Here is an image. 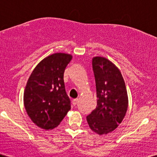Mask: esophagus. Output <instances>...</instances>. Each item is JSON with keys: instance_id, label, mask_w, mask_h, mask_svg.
<instances>
[{"instance_id": "1", "label": "esophagus", "mask_w": 157, "mask_h": 157, "mask_svg": "<svg viewBox=\"0 0 157 157\" xmlns=\"http://www.w3.org/2000/svg\"><path fill=\"white\" fill-rule=\"evenodd\" d=\"M78 101H79L78 99H75V100H73V101H72L73 105H76L78 103Z\"/></svg>"}]
</instances>
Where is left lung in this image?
Here are the masks:
<instances>
[{"label":"left lung","mask_w":157,"mask_h":157,"mask_svg":"<svg viewBox=\"0 0 157 157\" xmlns=\"http://www.w3.org/2000/svg\"><path fill=\"white\" fill-rule=\"evenodd\" d=\"M97 91V106L86 117L90 128L97 134H107L125 117L128 99L125 81L119 68L102 57L92 59Z\"/></svg>","instance_id":"obj_1"}]
</instances>
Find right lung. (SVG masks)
Listing matches in <instances>:
<instances>
[{
    "label": "right lung",
    "mask_w": 157,
    "mask_h": 157,
    "mask_svg": "<svg viewBox=\"0 0 157 157\" xmlns=\"http://www.w3.org/2000/svg\"><path fill=\"white\" fill-rule=\"evenodd\" d=\"M72 56L55 53L37 64L25 88L23 102L32 121L41 128L51 130L63 120L71 109L65 89V68Z\"/></svg>",
    "instance_id": "obj_1"
}]
</instances>
